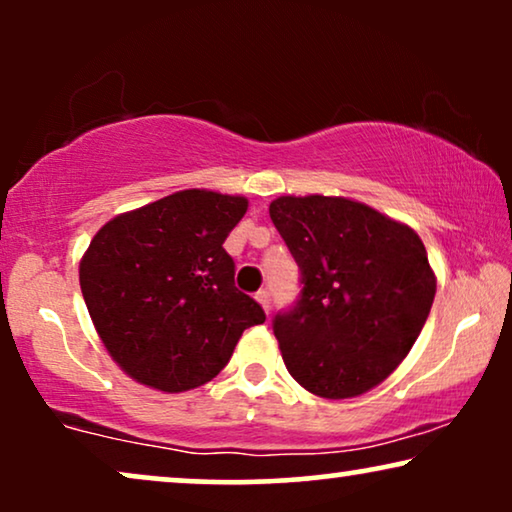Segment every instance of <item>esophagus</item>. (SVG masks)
Instances as JSON below:
<instances>
[{
    "instance_id": "esophagus-1",
    "label": "esophagus",
    "mask_w": 512,
    "mask_h": 512,
    "mask_svg": "<svg viewBox=\"0 0 512 512\" xmlns=\"http://www.w3.org/2000/svg\"><path fill=\"white\" fill-rule=\"evenodd\" d=\"M256 300H258V303L263 305V310H265V312L270 310V291H268V289L256 291Z\"/></svg>"
}]
</instances>
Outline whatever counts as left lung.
Here are the masks:
<instances>
[{
    "label": "left lung",
    "instance_id": "obj_1",
    "mask_svg": "<svg viewBox=\"0 0 512 512\" xmlns=\"http://www.w3.org/2000/svg\"><path fill=\"white\" fill-rule=\"evenodd\" d=\"M270 219L300 270L272 319L293 380L321 398L366 394L394 373L429 317L436 277L415 230L347 198L284 195Z\"/></svg>",
    "mask_w": 512,
    "mask_h": 512
}]
</instances>
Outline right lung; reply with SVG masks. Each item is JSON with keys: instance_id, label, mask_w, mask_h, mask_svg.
I'll return each mask as SVG.
<instances>
[{"instance_id": "1", "label": "right lung", "mask_w": 512, "mask_h": 512, "mask_svg": "<svg viewBox=\"0 0 512 512\" xmlns=\"http://www.w3.org/2000/svg\"><path fill=\"white\" fill-rule=\"evenodd\" d=\"M247 212L240 195L181 191L111 219L93 237L79 282L114 361L160 391L216 377L265 312L235 286L223 242Z\"/></svg>"}]
</instances>
